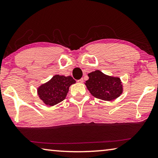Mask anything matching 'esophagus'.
<instances>
[{"instance_id":"esophagus-1","label":"esophagus","mask_w":158,"mask_h":158,"mask_svg":"<svg viewBox=\"0 0 158 158\" xmlns=\"http://www.w3.org/2000/svg\"><path fill=\"white\" fill-rule=\"evenodd\" d=\"M77 82L79 83V84H82V83L84 82V79H83L82 78H81V79H79V80H78V81H77Z\"/></svg>"}]
</instances>
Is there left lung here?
Segmentation results:
<instances>
[{"label":"left lung","mask_w":158,"mask_h":158,"mask_svg":"<svg viewBox=\"0 0 158 158\" xmlns=\"http://www.w3.org/2000/svg\"><path fill=\"white\" fill-rule=\"evenodd\" d=\"M89 79L85 85L90 94L95 98L105 101H111L121 95L123 89L119 77L109 76L100 70L88 74Z\"/></svg>","instance_id":"1"}]
</instances>
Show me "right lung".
<instances>
[{
  "instance_id": "obj_1",
  "label": "right lung",
  "mask_w": 158,
  "mask_h": 158,
  "mask_svg": "<svg viewBox=\"0 0 158 158\" xmlns=\"http://www.w3.org/2000/svg\"><path fill=\"white\" fill-rule=\"evenodd\" d=\"M75 83L76 81L71 76L56 74L37 88V95L46 105L54 106L65 100L69 86Z\"/></svg>"
}]
</instances>
